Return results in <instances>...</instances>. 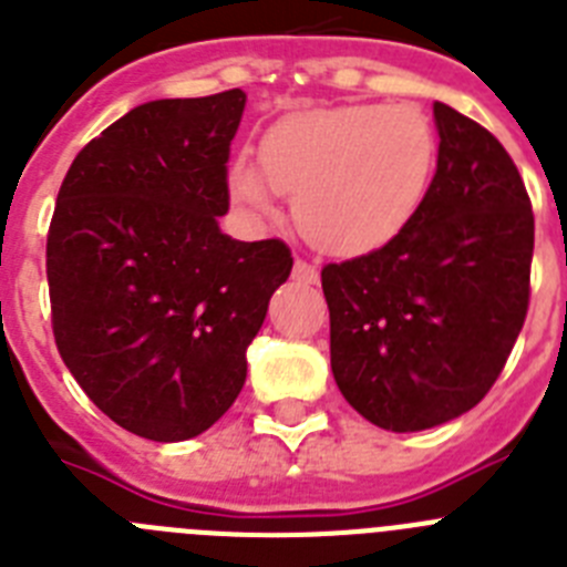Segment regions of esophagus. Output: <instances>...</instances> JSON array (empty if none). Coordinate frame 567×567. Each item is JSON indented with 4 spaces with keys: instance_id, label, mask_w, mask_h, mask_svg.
Returning <instances> with one entry per match:
<instances>
[{
    "instance_id": "34e87169",
    "label": "esophagus",
    "mask_w": 567,
    "mask_h": 567,
    "mask_svg": "<svg viewBox=\"0 0 567 567\" xmlns=\"http://www.w3.org/2000/svg\"><path fill=\"white\" fill-rule=\"evenodd\" d=\"M295 280H300V284H318V269L312 267V264H307V260H295V269H292Z\"/></svg>"
}]
</instances>
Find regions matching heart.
<instances>
[{
  "label": "heart",
  "instance_id": "obj_1",
  "mask_svg": "<svg viewBox=\"0 0 567 567\" xmlns=\"http://www.w3.org/2000/svg\"><path fill=\"white\" fill-rule=\"evenodd\" d=\"M437 138L420 110L340 104L287 113L260 138V167L240 155L229 195L252 218L278 215L292 195L295 224L320 252L363 258L409 229L432 189Z\"/></svg>",
  "mask_w": 567,
  "mask_h": 567
}]
</instances>
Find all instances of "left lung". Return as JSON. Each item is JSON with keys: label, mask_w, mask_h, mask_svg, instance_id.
<instances>
[{"label": "left lung", "mask_w": 567, "mask_h": 567, "mask_svg": "<svg viewBox=\"0 0 567 567\" xmlns=\"http://www.w3.org/2000/svg\"><path fill=\"white\" fill-rule=\"evenodd\" d=\"M437 173L380 252L320 272L340 394L385 432H423L480 403L528 312L534 213L503 144L434 102Z\"/></svg>", "instance_id": "8db88e82"}]
</instances>
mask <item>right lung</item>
Wrapping results in <instances>:
<instances>
[{
	"label": "right lung",
	"mask_w": 567,
	"mask_h": 567,
	"mask_svg": "<svg viewBox=\"0 0 567 567\" xmlns=\"http://www.w3.org/2000/svg\"><path fill=\"white\" fill-rule=\"evenodd\" d=\"M244 107L238 87L138 104L76 155L50 221L59 354L113 423L155 443L198 437L235 403L292 272L284 240L218 227Z\"/></svg>",
	"instance_id": "obj_1"
}]
</instances>
